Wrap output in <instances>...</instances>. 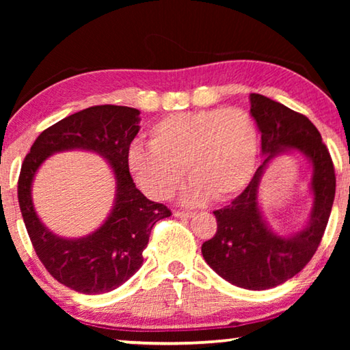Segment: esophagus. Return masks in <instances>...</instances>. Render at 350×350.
I'll return each instance as SVG.
<instances>
[{"label":"esophagus","mask_w":350,"mask_h":350,"mask_svg":"<svg viewBox=\"0 0 350 350\" xmlns=\"http://www.w3.org/2000/svg\"><path fill=\"white\" fill-rule=\"evenodd\" d=\"M173 215L176 216V217H191L193 216V213L191 211H180V210H176Z\"/></svg>","instance_id":"esophagus-1"}]
</instances>
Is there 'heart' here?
<instances>
[{
  "label": "heart",
  "mask_w": 350,
  "mask_h": 350,
  "mask_svg": "<svg viewBox=\"0 0 350 350\" xmlns=\"http://www.w3.org/2000/svg\"><path fill=\"white\" fill-rule=\"evenodd\" d=\"M150 145L133 144L126 167L146 196L173 198L187 176L193 182L183 202H217L234 198L250 180L259 150V131L242 108L174 112L154 123Z\"/></svg>",
  "instance_id": "heart-1"
}]
</instances>
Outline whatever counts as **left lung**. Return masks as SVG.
<instances>
[{
    "instance_id": "8db88e82",
    "label": "left lung",
    "mask_w": 350,
    "mask_h": 350,
    "mask_svg": "<svg viewBox=\"0 0 350 350\" xmlns=\"http://www.w3.org/2000/svg\"><path fill=\"white\" fill-rule=\"evenodd\" d=\"M250 112L260 131L265 161L232 204L215 213L216 234L202 244L206 264L234 286L265 290L299 273L315 254L335 199V168L317 126L299 112L260 94H250ZM288 149L312 162L314 208L308 227L288 239L269 232L257 206V187L271 158Z\"/></svg>"
}]
</instances>
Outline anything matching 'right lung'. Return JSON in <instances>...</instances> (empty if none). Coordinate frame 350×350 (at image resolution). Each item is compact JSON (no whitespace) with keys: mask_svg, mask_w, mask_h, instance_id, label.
<instances>
[{"mask_svg":"<svg viewBox=\"0 0 350 350\" xmlns=\"http://www.w3.org/2000/svg\"><path fill=\"white\" fill-rule=\"evenodd\" d=\"M139 109L91 106L41 133L25 157L18 177V202L29 238L46 270L63 286L86 295L105 293L128 281L144 264L142 253L154 224L171 216L168 206L146 199L126 167V152L139 133ZM88 149L110 162L116 176V204L92 235L64 240L51 234L33 210V176L51 153Z\"/></svg>","mask_w":350,"mask_h":350,"instance_id":"obj_1","label":"right lung"}]
</instances>
